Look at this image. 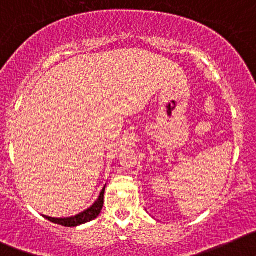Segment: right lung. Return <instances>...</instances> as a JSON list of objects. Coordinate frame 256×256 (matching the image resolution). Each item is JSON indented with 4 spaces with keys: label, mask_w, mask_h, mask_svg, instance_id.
Masks as SVG:
<instances>
[{
    "label": "right lung",
    "mask_w": 256,
    "mask_h": 256,
    "mask_svg": "<svg viewBox=\"0 0 256 256\" xmlns=\"http://www.w3.org/2000/svg\"><path fill=\"white\" fill-rule=\"evenodd\" d=\"M104 188H106V186L103 188V190L100 191V198H98V200L94 202L90 208L86 209V210H84L82 213L78 214V216H75V217L52 218V217H46L44 216V218H47V220H50V222L56 223V224L65 226V227H75V226L82 224V223L90 222V220H93L94 218L98 217L100 213V210H102L103 199H104Z\"/></svg>",
    "instance_id": "right-lung-1"
}]
</instances>
